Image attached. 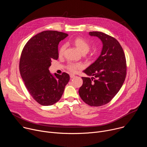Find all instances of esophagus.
<instances>
[{
	"label": "esophagus",
	"mask_w": 147,
	"mask_h": 147,
	"mask_svg": "<svg viewBox=\"0 0 147 147\" xmlns=\"http://www.w3.org/2000/svg\"><path fill=\"white\" fill-rule=\"evenodd\" d=\"M70 78H74V77H75V75L74 74H71L70 75Z\"/></svg>",
	"instance_id": "esophagus-1"
}]
</instances>
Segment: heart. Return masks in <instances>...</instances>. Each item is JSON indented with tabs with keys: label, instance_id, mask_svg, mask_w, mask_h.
Wrapping results in <instances>:
<instances>
[{
	"label": "heart",
	"instance_id": "obj_1",
	"mask_svg": "<svg viewBox=\"0 0 147 147\" xmlns=\"http://www.w3.org/2000/svg\"><path fill=\"white\" fill-rule=\"evenodd\" d=\"M73 44L79 50V51L83 55H85L88 52L90 49V45L87 40L81 37L74 38L72 41ZM66 49V45H62L59 50V55L61 56L64 55ZM82 66L80 63H70L67 65V69L71 72L76 73L79 69H82Z\"/></svg>",
	"mask_w": 147,
	"mask_h": 147
}]
</instances>
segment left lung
<instances>
[{
    "label": "left lung",
    "mask_w": 147,
    "mask_h": 147,
    "mask_svg": "<svg viewBox=\"0 0 147 147\" xmlns=\"http://www.w3.org/2000/svg\"><path fill=\"white\" fill-rule=\"evenodd\" d=\"M102 42L98 59L83 72L89 77L83 80L78 93L82 100L91 107H100L109 102L119 91L126 75L125 55L119 42L102 32H90Z\"/></svg>",
    "instance_id": "8db88e82"
}]
</instances>
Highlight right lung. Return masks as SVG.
Instances as JSON below:
<instances>
[{"label": "right lung", "mask_w": 147, "mask_h": 147, "mask_svg": "<svg viewBox=\"0 0 147 147\" xmlns=\"http://www.w3.org/2000/svg\"><path fill=\"white\" fill-rule=\"evenodd\" d=\"M68 34L45 31L31 38L24 47L20 60V72L26 87L40 105L50 106L60 100L69 81L67 73L52 74V60L59 57L58 45Z\"/></svg>", "instance_id": "add662e5"}]
</instances>
